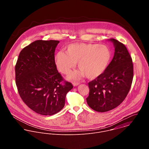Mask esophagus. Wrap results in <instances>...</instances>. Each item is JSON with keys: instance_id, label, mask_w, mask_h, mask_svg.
Here are the masks:
<instances>
[{"instance_id": "34e87169", "label": "esophagus", "mask_w": 149, "mask_h": 149, "mask_svg": "<svg viewBox=\"0 0 149 149\" xmlns=\"http://www.w3.org/2000/svg\"><path fill=\"white\" fill-rule=\"evenodd\" d=\"M80 83H78V82H73V86H77L78 85H79Z\"/></svg>"}]
</instances>
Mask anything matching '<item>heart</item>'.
Segmentation results:
<instances>
[{
	"mask_svg": "<svg viewBox=\"0 0 149 149\" xmlns=\"http://www.w3.org/2000/svg\"><path fill=\"white\" fill-rule=\"evenodd\" d=\"M66 53L58 52L54 57V62L58 71L69 73L77 63L79 71L72 73L69 77L76 79L85 76L95 79L106 70L112 57L110 49L104 45L92 43H73L65 47Z\"/></svg>",
	"mask_w": 149,
	"mask_h": 149,
	"instance_id": "obj_1",
	"label": "heart"
}]
</instances>
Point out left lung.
Wrapping results in <instances>:
<instances>
[{
	"label": "left lung",
	"instance_id": "left-lung-1",
	"mask_svg": "<svg viewBox=\"0 0 149 149\" xmlns=\"http://www.w3.org/2000/svg\"><path fill=\"white\" fill-rule=\"evenodd\" d=\"M113 43L115 53L105 72L88 83L89 93L86 99L88 105L100 112L112 110L125 99L133 79L132 58L125 45L116 40Z\"/></svg>",
	"mask_w": 149,
	"mask_h": 149
}]
</instances>
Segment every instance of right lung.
Segmentation results:
<instances>
[{"label": "right lung", "instance_id": "1", "mask_svg": "<svg viewBox=\"0 0 149 149\" xmlns=\"http://www.w3.org/2000/svg\"><path fill=\"white\" fill-rule=\"evenodd\" d=\"M59 42L37 40L30 43L22 50L15 65L16 84L23 102L43 115L60 111L67 93L73 88L55 64L54 52Z\"/></svg>", "mask_w": 149, "mask_h": 149}]
</instances>
